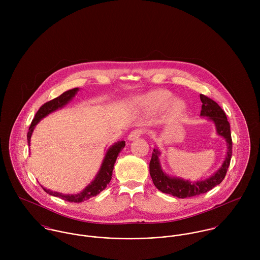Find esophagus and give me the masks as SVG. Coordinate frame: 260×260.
<instances>
[{"label":"esophagus","instance_id":"obj_1","mask_svg":"<svg viewBox=\"0 0 260 260\" xmlns=\"http://www.w3.org/2000/svg\"><path fill=\"white\" fill-rule=\"evenodd\" d=\"M143 133H144L143 129H135V130H133V131L130 132V134H129V136H128V139L131 140V141L136 140V139H138Z\"/></svg>","mask_w":260,"mask_h":260}]
</instances>
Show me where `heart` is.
I'll use <instances>...</instances> for the list:
<instances>
[{"label":"heart","mask_w":260,"mask_h":260,"mask_svg":"<svg viewBox=\"0 0 260 260\" xmlns=\"http://www.w3.org/2000/svg\"><path fill=\"white\" fill-rule=\"evenodd\" d=\"M172 98L173 95L171 92L164 89H159L143 96L140 99V102L150 111L161 110L169 104V112L172 115H179L185 109V103L179 99H174L171 102Z\"/></svg>","instance_id":"heart-1"}]
</instances>
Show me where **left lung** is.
<instances>
[{
	"label": "left lung",
	"instance_id": "1",
	"mask_svg": "<svg viewBox=\"0 0 260 260\" xmlns=\"http://www.w3.org/2000/svg\"><path fill=\"white\" fill-rule=\"evenodd\" d=\"M200 100L202 102V109L200 115L207 116L210 120L214 122L217 133L224 137L227 142V154L221 168L213 176L202 181L190 182L188 180L185 181L183 179L175 177L172 178L166 175L162 171L159 163L160 152L157 149H154L149 164V170L152 181L154 185L156 186V188L161 192L173 195L178 198H187L200 195L211 190L213 187L220 184L227 173V169L229 167L232 156V139L230 125L229 122L227 121L225 112L223 111L222 108L215 101H213L212 99L208 98L203 94H200Z\"/></svg>",
	"mask_w": 260,
	"mask_h": 260
}]
</instances>
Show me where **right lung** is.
Here are the masks:
<instances>
[{
	"instance_id": "right-lung-1",
	"label": "right lung",
	"mask_w": 260,
	"mask_h": 260,
	"mask_svg": "<svg viewBox=\"0 0 260 260\" xmlns=\"http://www.w3.org/2000/svg\"><path fill=\"white\" fill-rule=\"evenodd\" d=\"M78 90H79L78 88H74V89H71L69 91H66L62 95H60L59 97H57V98H55V99H53L49 102H46L44 105H42L40 107V109L38 110L32 123H31V126L29 128V132L27 134V139H28L29 144H30V140H31L33 130H34L35 126L37 125L38 122L42 118H44L48 114H50L51 112L55 111L59 108H62L64 105H66L74 97L75 94L77 93ZM124 147H125V141H119L118 143L114 144L111 148L107 151V153L105 155V158L103 160L102 166L100 168V171L97 174V176L95 177L94 181H92V183L87 186L81 193L75 194V195H64L62 193L53 192L51 190L45 189L44 187H43V189L47 193H49L50 195L59 197V198L64 199L65 201H68V202H75V203L83 202V201L88 200L89 198H91L93 196H96L101 191H103L106 188V186L108 185L109 182L111 181L114 164L116 162L118 154Z\"/></svg>"
}]
</instances>
